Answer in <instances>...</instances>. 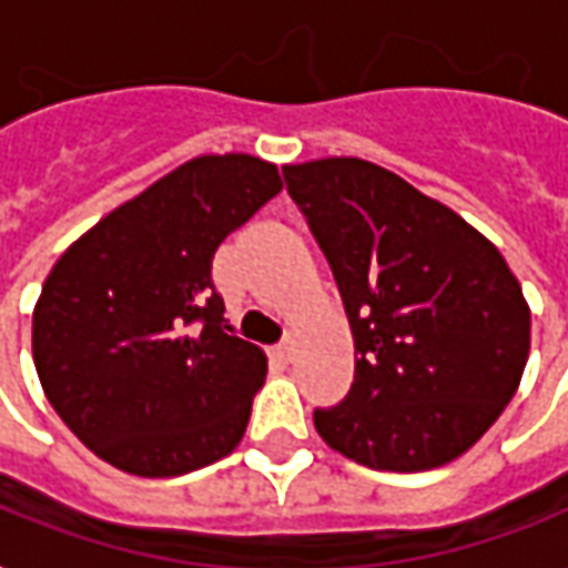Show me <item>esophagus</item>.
<instances>
[{
  "label": "esophagus",
  "instance_id": "34e87169",
  "mask_svg": "<svg viewBox=\"0 0 568 568\" xmlns=\"http://www.w3.org/2000/svg\"><path fill=\"white\" fill-rule=\"evenodd\" d=\"M292 351H295V344H292V338H285L283 344H276V356H280V359H283V363H288V359H292Z\"/></svg>",
  "mask_w": 568,
  "mask_h": 568
}]
</instances>
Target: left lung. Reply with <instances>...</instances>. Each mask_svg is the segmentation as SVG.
<instances>
[{
    "label": "left lung",
    "mask_w": 568,
    "mask_h": 568,
    "mask_svg": "<svg viewBox=\"0 0 568 568\" xmlns=\"http://www.w3.org/2000/svg\"><path fill=\"white\" fill-rule=\"evenodd\" d=\"M353 332L351 394L316 434L372 470L455 462L498 422L529 359L532 313L495 245L449 205L356 156L283 165Z\"/></svg>",
    "instance_id": "left-lung-1"
}]
</instances>
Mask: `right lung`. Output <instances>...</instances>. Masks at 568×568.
<instances>
[{"mask_svg":"<svg viewBox=\"0 0 568 568\" xmlns=\"http://www.w3.org/2000/svg\"><path fill=\"white\" fill-rule=\"evenodd\" d=\"M280 190L273 162L196 156L58 257L36 301L33 363L98 458L181 477L240 446L267 356L224 320L212 257Z\"/></svg>","mask_w":568,"mask_h":568,"instance_id":"1","label":"right lung"}]
</instances>
